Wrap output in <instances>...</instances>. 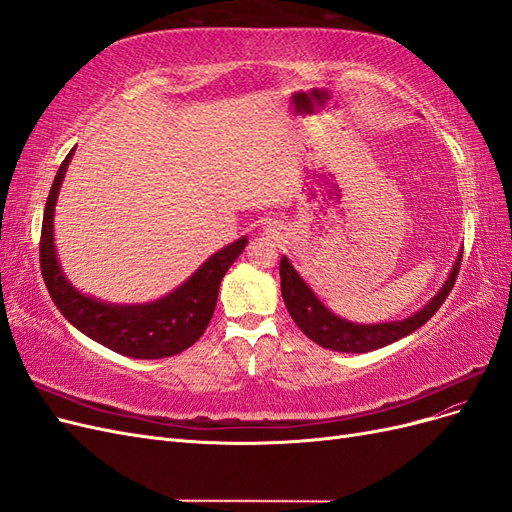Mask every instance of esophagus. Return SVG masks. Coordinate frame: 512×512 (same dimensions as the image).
<instances>
[{
	"label": "esophagus",
	"mask_w": 512,
	"mask_h": 512,
	"mask_svg": "<svg viewBox=\"0 0 512 512\" xmlns=\"http://www.w3.org/2000/svg\"><path fill=\"white\" fill-rule=\"evenodd\" d=\"M267 232H269V235H275V228H267Z\"/></svg>",
	"instance_id": "esophagus-1"
}]
</instances>
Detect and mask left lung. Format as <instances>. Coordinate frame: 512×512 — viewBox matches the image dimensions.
<instances>
[{
  "mask_svg": "<svg viewBox=\"0 0 512 512\" xmlns=\"http://www.w3.org/2000/svg\"><path fill=\"white\" fill-rule=\"evenodd\" d=\"M461 254L463 252L457 254L455 265L451 273H448L446 282L440 286V290L433 294L421 309H416L414 314L401 320L361 324V322H350L346 318H339L318 299V294L307 286V282L299 275V271L292 267L290 258L286 256H282L280 260L282 297L288 307L290 318L297 322V327L318 346L335 350V352H352V354L371 352L397 342V339L410 335L416 329H421L423 324L438 312L457 280Z\"/></svg>",
  "mask_w": 512,
  "mask_h": 512,
  "instance_id": "left-lung-1",
  "label": "left lung"
}]
</instances>
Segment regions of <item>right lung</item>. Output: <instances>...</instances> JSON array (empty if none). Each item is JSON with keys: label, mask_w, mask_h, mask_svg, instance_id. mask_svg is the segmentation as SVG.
<instances>
[{"label": "right lung", "mask_w": 512, "mask_h": 512, "mask_svg": "<svg viewBox=\"0 0 512 512\" xmlns=\"http://www.w3.org/2000/svg\"><path fill=\"white\" fill-rule=\"evenodd\" d=\"M74 149L61 162L46 198L40 267L46 290L64 318L94 342L130 359H166L198 342L218 303L220 282L245 250L247 237L211 254L188 280L149 303H108L76 290L59 265L55 250V205Z\"/></svg>", "instance_id": "add662e5"}]
</instances>
